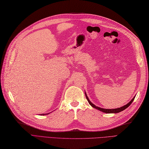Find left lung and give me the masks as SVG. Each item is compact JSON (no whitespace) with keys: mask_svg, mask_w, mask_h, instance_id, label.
Here are the masks:
<instances>
[{"mask_svg":"<svg viewBox=\"0 0 149 149\" xmlns=\"http://www.w3.org/2000/svg\"><path fill=\"white\" fill-rule=\"evenodd\" d=\"M85 96H86V98H87V101H88V103H90V104L91 105V106H92V107H93V108H96V109H97L100 110V111H102V112H103V113H119V112H121V111H123L124 109H126L129 106H130L131 104L132 103V102L134 101V98H135V97H134V98L132 99V100L130 102H129V103H127V104L124 105V106L121 107V108H116V109H103V108H99V107H96L95 105H94V104L89 100V99H88V98L87 97V95H86V93H85Z\"/></svg>","mask_w":149,"mask_h":149,"instance_id":"obj_1","label":"left lung"}]
</instances>
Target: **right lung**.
I'll return each instance as SVG.
<instances>
[{
    "mask_svg": "<svg viewBox=\"0 0 149 149\" xmlns=\"http://www.w3.org/2000/svg\"><path fill=\"white\" fill-rule=\"evenodd\" d=\"M44 114H43V115H44ZM41 115H42V114H41Z\"/></svg>",
    "mask_w": 149,
    "mask_h": 149,
    "instance_id": "add662e5",
    "label": "right lung"
}]
</instances>
